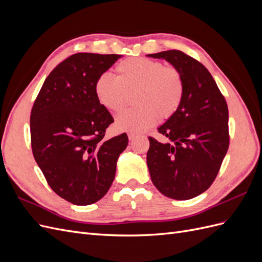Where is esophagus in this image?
<instances>
[{"label":"esophagus","instance_id":"34e87169","mask_svg":"<svg viewBox=\"0 0 262 262\" xmlns=\"http://www.w3.org/2000/svg\"><path fill=\"white\" fill-rule=\"evenodd\" d=\"M128 138H129V140H130V141H133L134 139L137 138V134H134V133H129V134H128Z\"/></svg>","mask_w":262,"mask_h":262}]
</instances>
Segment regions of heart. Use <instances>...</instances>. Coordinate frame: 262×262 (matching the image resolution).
Here are the masks:
<instances>
[{
	"instance_id": "1",
	"label": "heart",
	"mask_w": 262,
	"mask_h": 262,
	"mask_svg": "<svg viewBox=\"0 0 262 262\" xmlns=\"http://www.w3.org/2000/svg\"><path fill=\"white\" fill-rule=\"evenodd\" d=\"M117 75L100 74L94 85L99 104L108 112L119 113L125 105L126 94L136 92L138 107L117 117L118 130L141 133L153 126L158 118H169L177 112L184 97L185 85L179 71L146 58L119 62Z\"/></svg>"
}]
</instances>
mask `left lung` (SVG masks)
<instances>
[{"instance_id": "obj_1", "label": "left lung", "mask_w": 262, "mask_h": 262, "mask_svg": "<svg viewBox=\"0 0 262 262\" xmlns=\"http://www.w3.org/2000/svg\"><path fill=\"white\" fill-rule=\"evenodd\" d=\"M176 68L185 92L177 112L158 132L169 141L148 138L146 155L150 179L158 191L175 200L203 193L215 179L228 149V108L203 64L179 50L147 54Z\"/></svg>"}]
</instances>
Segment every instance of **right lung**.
I'll return each mask as SVG.
<instances>
[{
    "instance_id": "right-lung-1",
    "label": "right lung",
    "mask_w": 262,
    "mask_h": 262,
    "mask_svg": "<svg viewBox=\"0 0 262 262\" xmlns=\"http://www.w3.org/2000/svg\"><path fill=\"white\" fill-rule=\"evenodd\" d=\"M121 57L71 55L46 78L31 109L35 160L53 191L76 205L93 204L108 192L128 146L125 133L104 140L114 118L94 92L97 77Z\"/></svg>"
}]
</instances>
